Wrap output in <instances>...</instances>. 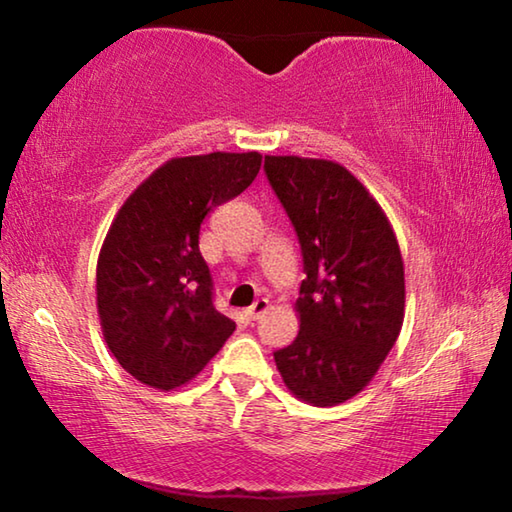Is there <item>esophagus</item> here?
<instances>
[{
  "label": "esophagus",
  "instance_id": "obj_1",
  "mask_svg": "<svg viewBox=\"0 0 512 512\" xmlns=\"http://www.w3.org/2000/svg\"><path fill=\"white\" fill-rule=\"evenodd\" d=\"M266 309H268V300H266V298H259V300H255L253 307L246 309V316H248L250 320H257L259 316L266 314Z\"/></svg>",
  "mask_w": 512,
  "mask_h": 512
}]
</instances>
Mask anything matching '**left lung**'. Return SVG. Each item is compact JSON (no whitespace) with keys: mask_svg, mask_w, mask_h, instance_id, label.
<instances>
[{"mask_svg":"<svg viewBox=\"0 0 512 512\" xmlns=\"http://www.w3.org/2000/svg\"><path fill=\"white\" fill-rule=\"evenodd\" d=\"M264 171L296 228L305 280L300 332L273 352L289 391L314 406L350 400L400 336L404 264L384 210L332 160L266 155Z\"/></svg>","mask_w":512,"mask_h":512,"instance_id":"left-lung-1","label":"left lung"}]
</instances>
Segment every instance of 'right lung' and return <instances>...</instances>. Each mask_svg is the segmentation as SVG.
I'll return each instance as SVG.
<instances>
[{
  "mask_svg": "<svg viewBox=\"0 0 512 512\" xmlns=\"http://www.w3.org/2000/svg\"><path fill=\"white\" fill-rule=\"evenodd\" d=\"M259 167L257 151L173 158L112 221L97 262V309L110 352L142 384H187L235 332L214 307L198 235L205 216L244 192Z\"/></svg>",
  "mask_w": 512,
  "mask_h": 512,
  "instance_id": "obj_1",
  "label": "right lung"
}]
</instances>
